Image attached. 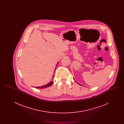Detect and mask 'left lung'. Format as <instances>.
<instances>
[{
	"label": "left lung",
	"mask_w": 124,
	"mask_h": 124,
	"mask_svg": "<svg viewBox=\"0 0 124 124\" xmlns=\"http://www.w3.org/2000/svg\"><path fill=\"white\" fill-rule=\"evenodd\" d=\"M78 83V85H82H82H81V84H79V83Z\"/></svg>",
	"instance_id": "left-lung-1"
}]
</instances>
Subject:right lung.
<instances>
[{"mask_svg":"<svg viewBox=\"0 0 124 124\" xmlns=\"http://www.w3.org/2000/svg\"><path fill=\"white\" fill-rule=\"evenodd\" d=\"M59 63V62H58ZM58 63H57V64L56 65V66L58 65ZM54 78V75H53V78ZM53 81H51V82H50V83H48L46 85H43V86H37V87H35V88H38V89H44V88H47L48 87H49V86H51L53 84Z\"/></svg>","mask_w":124,"mask_h":124,"instance_id":"obj_1","label":"right lung"}]
</instances>
